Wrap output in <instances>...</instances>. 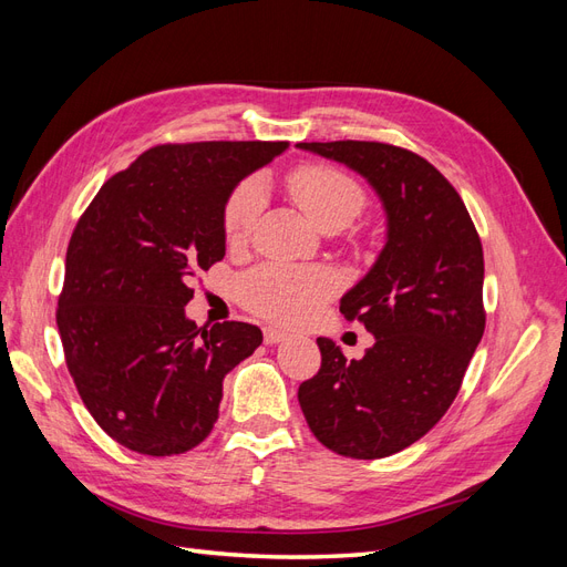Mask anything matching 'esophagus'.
I'll return each instance as SVG.
<instances>
[{
	"mask_svg": "<svg viewBox=\"0 0 567 567\" xmlns=\"http://www.w3.org/2000/svg\"><path fill=\"white\" fill-rule=\"evenodd\" d=\"M288 333L277 329V326H265V342L267 346H274V342H281Z\"/></svg>",
	"mask_w": 567,
	"mask_h": 567,
	"instance_id": "1",
	"label": "esophagus"
}]
</instances>
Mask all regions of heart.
Here are the masks:
<instances>
[{"label":"heart","instance_id":"1","mask_svg":"<svg viewBox=\"0 0 567 567\" xmlns=\"http://www.w3.org/2000/svg\"><path fill=\"white\" fill-rule=\"evenodd\" d=\"M286 184L290 198L319 229L348 227L367 203L364 186L336 165H300L288 175ZM262 210V179L252 175L238 182L221 210V229L227 241L231 246L246 244ZM336 274L323 267L265 265L244 277L241 300L255 315L296 323L312 317L326 300L336 296Z\"/></svg>","mask_w":567,"mask_h":567}]
</instances>
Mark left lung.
I'll list each match as a JSON object with an SVG mask.
<instances>
[{"mask_svg":"<svg viewBox=\"0 0 567 567\" xmlns=\"http://www.w3.org/2000/svg\"><path fill=\"white\" fill-rule=\"evenodd\" d=\"M364 175L388 213V244L340 312L375 336L362 359L317 338L321 367L298 390L315 437L350 458L421 440L458 394L485 333V260L456 188L419 153L383 142L298 144Z\"/></svg>","mask_w":567,"mask_h":567,"instance_id":"8db88e82","label":"left lung"}]
</instances>
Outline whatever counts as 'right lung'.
<instances>
[{
	"mask_svg": "<svg viewBox=\"0 0 567 567\" xmlns=\"http://www.w3.org/2000/svg\"><path fill=\"white\" fill-rule=\"evenodd\" d=\"M288 142H194L144 151L99 188L65 252L56 323L84 406L146 456L194 450L219 414L221 381L262 342L246 321L186 319L192 281L225 257L234 186Z\"/></svg>",
	"mask_w": 567,
	"mask_h": 567,
	"instance_id": "right-lung-1",
	"label": "right lung"
}]
</instances>
